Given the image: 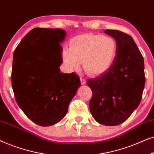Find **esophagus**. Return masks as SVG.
I'll return each mask as SVG.
<instances>
[{
  "label": "esophagus",
  "mask_w": 154,
  "mask_h": 154,
  "mask_svg": "<svg viewBox=\"0 0 154 154\" xmlns=\"http://www.w3.org/2000/svg\"><path fill=\"white\" fill-rule=\"evenodd\" d=\"M80 79H81V83L82 85H85V84L86 83V81H85V80L83 78H82V77L80 78Z\"/></svg>",
  "instance_id": "esophagus-1"
}]
</instances>
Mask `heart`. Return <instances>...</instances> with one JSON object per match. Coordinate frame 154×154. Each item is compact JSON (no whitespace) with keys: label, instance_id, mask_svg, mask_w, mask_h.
Returning a JSON list of instances; mask_svg holds the SVG:
<instances>
[{"label":"heart","instance_id":"obj_1","mask_svg":"<svg viewBox=\"0 0 154 154\" xmlns=\"http://www.w3.org/2000/svg\"><path fill=\"white\" fill-rule=\"evenodd\" d=\"M118 50L117 41L111 36L86 33L73 37L69 49L65 50L62 58L71 71L79 69L90 75H98L108 71L114 62Z\"/></svg>","mask_w":154,"mask_h":154}]
</instances>
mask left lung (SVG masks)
I'll use <instances>...</instances> for the list:
<instances>
[{"instance_id":"8db88e82","label":"left lung","mask_w":154,"mask_h":154,"mask_svg":"<svg viewBox=\"0 0 154 154\" xmlns=\"http://www.w3.org/2000/svg\"><path fill=\"white\" fill-rule=\"evenodd\" d=\"M104 33L116 40L117 53L108 71L88 80L92 91L89 107L99 123L114 126L126 121L140 104L145 84L144 62L130 35L110 29Z\"/></svg>"}]
</instances>
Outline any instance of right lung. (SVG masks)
Segmentation results:
<instances>
[{"label": "right lung", "instance_id": "1", "mask_svg": "<svg viewBox=\"0 0 154 154\" xmlns=\"http://www.w3.org/2000/svg\"><path fill=\"white\" fill-rule=\"evenodd\" d=\"M65 36L60 29L35 28L14 52L11 80L16 102L29 119L41 126L60 122L81 86L76 73L60 72V43Z\"/></svg>", "mask_w": 154, "mask_h": 154}]
</instances>
